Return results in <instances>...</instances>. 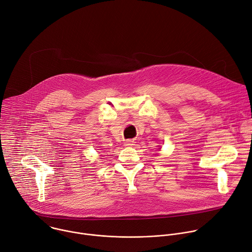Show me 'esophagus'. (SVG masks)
<instances>
[{
  "label": "esophagus",
  "instance_id": "esophagus-1",
  "mask_svg": "<svg viewBox=\"0 0 252 252\" xmlns=\"http://www.w3.org/2000/svg\"><path fill=\"white\" fill-rule=\"evenodd\" d=\"M134 144H135V142L132 141V140H128V141L126 142V146H133Z\"/></svg>",
  "mask_w": 252,
  "mask_h": 252
}]
</instances>
